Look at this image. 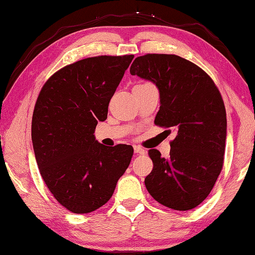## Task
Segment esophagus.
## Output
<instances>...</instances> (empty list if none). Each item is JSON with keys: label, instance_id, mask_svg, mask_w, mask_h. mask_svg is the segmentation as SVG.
I'll list each match as a JSON object with an SVG mask.
<instances>
[{"label": "esophagus", "instance_id": "1", "mask_svg": "<svg viewBox=\"0 0 255 255\" xmlns=\"http://www.w3.org/2000/svg\"><path fill=\"white\" fill-rule=\"evenodd\" d=\"M134 151L135 153H137V154H144L145 153V149L140 146H134Z\"/></svg>", "mask_w": 255, "mask_h": 255}]
</instances>
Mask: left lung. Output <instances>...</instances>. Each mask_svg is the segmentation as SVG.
I'll use <instances>...</instances> for the list:
<instances>
[{"mask_svg":"<svg viewBox=\"0 0 255 255\" xmlns=\"http://www.w3.org/2000/svg\"><path fill=\"white\" fill-rule=\"evenodd\" d=\"M130 74L151 80L160 92L156 126L176 132L170 156L149 149L153 169L145 186L155 201L178 211L207 199L224 165L227 118L224 100L211 77L175 54L137 56Z\"/></svg>","mask_w":255,"mask_h":255,"instance_id":"8db88e82","label":"left lung"}]
</instances>
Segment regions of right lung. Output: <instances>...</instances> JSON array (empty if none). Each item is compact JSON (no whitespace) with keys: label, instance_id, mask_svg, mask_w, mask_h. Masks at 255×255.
<instances>
[{"label":"right lung","instance_id":"obj_1","mask_svg":"<svg viewBox=\"0 0 255 255\" xmlns=\"http://www.w3.org/2000/svg\"><path fill=\"white\" fill-rule=\"evenodd\" d=\"M132 59L79 60L54 72L38 94L31 120L36 162L52 195L72 213L106 204L131 161L132 146H104L94 131Z\"/></svg>","mask_w":255,"mask_h":255}]
</instances>
